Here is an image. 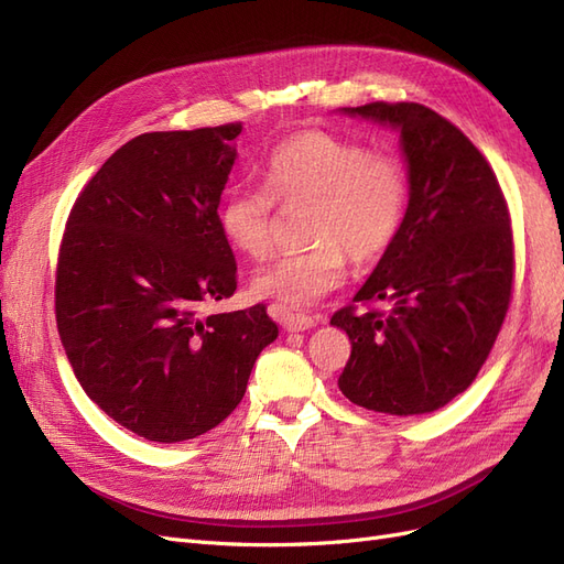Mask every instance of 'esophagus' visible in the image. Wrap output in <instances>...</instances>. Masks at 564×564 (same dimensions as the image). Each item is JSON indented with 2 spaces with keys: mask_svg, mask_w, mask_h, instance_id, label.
Here are the masks:
<instances>
[{
  "mask_svg": "<svg viewBox=\"0 0 564 564\" xmlns=\"http://www.w3.org/2000/svg\"><path fill=\"white\" fill-rule=\"evenodd\" d=\"M270 315L275 317L286 332H305V329H313V327H317V322H319V317L292 313V311L282 308V305H270Z\"/></svg>",
  "mask_w": 564,
  "mask_h": 564,
  "instance_id": "34e87169",
  "label": "esophagus"
}]
</instances>
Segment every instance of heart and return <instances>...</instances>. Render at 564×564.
Instances as JSON below:
<instances>
[{
	"instance_id": "1",
	"label": "heart",
	"mask_w": 564,
	"mask_h": 564,
	"mask_svg": "<svg viewBox=\"0 0 564 564\" xmlns=\"http://www.w3.org/2000/svg\"><path fill=\"white\" fill-rule=\"evenodd\" d=\"M263 185H235L220 199L226 240L261 261L272 249L275 202L311 204V249L289 253L256 272L253 292L289 308H303L346 280L348 256L371 263L395 242L409 199L404 162L392 152L327 131L289 135L261 164Z\"/></svg>"
}]
</instances>
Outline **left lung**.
I'll use <instances>...</instances> for the list:
<instances>
[{
  "label": "left lung",
  "mask_w": 564,
  "mask_h": 564,
  "mask_svg": "<svg viewBox=\"0 0 564 564\" xmlns=\"http://www.w3.org/2000/svg\"><path fill=\"white\" fill-rule=\"evenodd\" d=\"M400 131L409 204L355 303L334 313L352 344L338 388L371 412L429 414L482 369L513 296V230L497 174L468 135L421 104L344 108Z\"/></svg>",
  "instance_id": "8db88e82"
}]
</instances>
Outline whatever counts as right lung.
Here are the masks:
<instances>
[{"mask_svg":"<svg viewBox=\"0 0 564 564\" xmlns=\"http://www.w3.org/2000/svg\"><path fill=\"white\" fill-rule=\"evenodd\" d=\"M242 124L141 133L84 185L56 268V324L84 392L127 431L183 442L228 419L278 338L263 303L199 315L235 294L218 224Z\"/></svg>","mask_w":564,"mask_h":564,"instance_id":"obj_1","label":"right lung"}]
</instances>
